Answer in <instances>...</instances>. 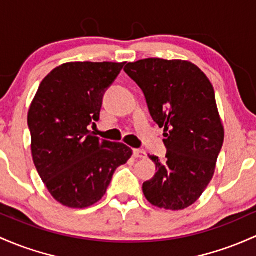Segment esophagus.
I'll list each match as a JSON object with an SVG mask.
<instances>
[{
	"label": "esophagus",
	"mask_w": 256,
	"mask_h": 256,
	"mask_svg": "<svg viewBox=\"0 0 256 256\" xmlns=\"http://www.w3.org/2000/svg\"><path fill=\"white\" fill-rule=\"evenodd\" d=\"M134 158H140V159H143L147 156V153H146L143 150H134Z\"/></svg>",
	"instance_id": "34e87169"
}]
</instances>
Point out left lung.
<instances>
[{
	"label": "left lung",
	"instance_id": "8db88e82",
	"mask_svg": "<svg viewBox=\"0 0 256 256\" xmlns=\"http://www.w3.org/2000/svg\"><path fill=\"white\" fill-rule=\"evenodd\" d=\"M164 128L165 160L148 154L156 174L143 184L150 203L166 210L192 206L206 190L224 143V128L209 78L184 60L148 58L125 66Z\"/></svg>",
	"mask_w": 256,
	"mask_h": 256
}]
</instances>
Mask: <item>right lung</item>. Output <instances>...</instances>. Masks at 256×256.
I'll use <instances>...</instances> for the list:
<instances>
[{"instance_id":"right-lung-1","label":"right lung","mask_w":256,"mask_h":256,"mask_svg":"<svg viewBox=\"0 0 256 256\" xmlns=\"http://www.w3.org/2000/svg\"><path fill=\"white\" fill-rule=\"evenodd\" d=\"M125 63H66L42 80L28 114L34 164L53 198L75 209L106 194L115 170L132 156L124 143L94 136L103 96Z\"/></svg>"}]
</instances>
